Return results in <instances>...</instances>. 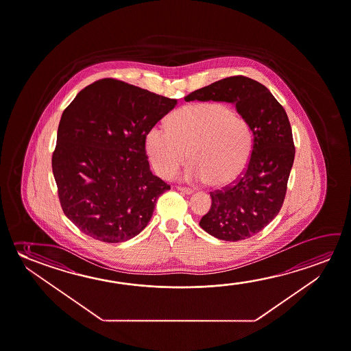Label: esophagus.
<instances>
[{
	"label": "esophagus",
	"instance_id": "obj_1",
	"mask_svg": "<svg viewBox=\"0 0 351 351\" xmlns=\"http://www.w3.org/2000/svg\"><path fill=\"white\" fill-rule=\"evenodd\" d=\"M178 191H181V192H184V195H192L193 193V191L191 189H187V187H182V186H178Z\"/></svg>",
	"mask_w": 351,
	"mask_h": 351
}]
</instances>
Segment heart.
<instances>
[{
	"mask_svg": "<svg viewBox=\"0 0 351 351\" xmlns=\"http://www.w3.org/2000/svg\"><path fill=\"white\" fill-rule=\"evenodd\" d=\"M169 130L152 126L146 136L147 153L156 173L173 178L186 162V178L211 187L231 184L242 175L253 152L248 120L225 103H192L167 120Z\"/></svg>",
	"mask_w": 351,
	"mask_h": 351,
	"instance_id": "1",
	"label": "heart"
}]
</instances>
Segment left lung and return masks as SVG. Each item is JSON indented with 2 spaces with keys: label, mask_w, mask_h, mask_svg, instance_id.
<instances>
[{
  "label": "left lung",
  "mask_w": 351,
  "mask_h": 351,
  "mask_svg": "<svg viewBox=\"0 0 351 351\" xmlns=\"http://www.w3.org/2000/svg\"><path fill=\"white\" fill-rule=\"evenodd\" d=\"M234 103L253 131V152L242 175L210 192V210L199 221L205 232L237 242L267 226L286 197L295 147L286 110L266 87L247 76H230L191 92L189 101Z\"/></svg>",
  "instance_id": "left-lung-1"
}]
</instances>
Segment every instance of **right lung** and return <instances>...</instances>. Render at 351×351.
Returning <instances> with one entry per match:
<instances>
[{
	"label": "right lung",
	"instance_id": "right-lung-1",
	"mask_svg": "<svg viewBox=\"0 0 351 351\" xmlns=\"http://www.w3.org/2000/svg\"><path fill=\"white\" fill-rule=\"evenodd\" d=\"M176 104L124 81L102 79L64 109L52 171L63 213L81 232L120 243L147 226L159 195L170 189L149 169L147 132Z\"/></svg>",
	"mask_w": 351,
	"mask_h": 351
}]
</instances>
